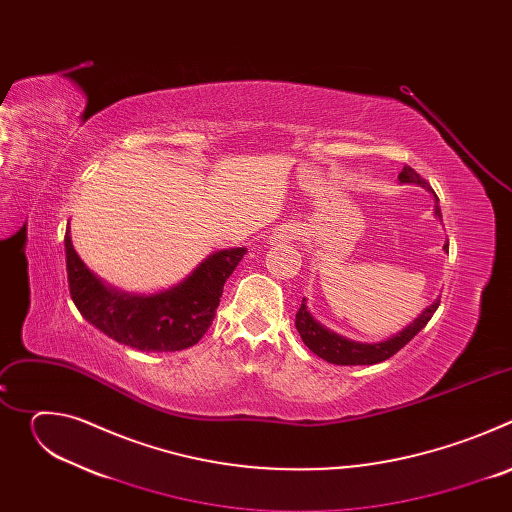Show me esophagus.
I'll use <instances>...</instances> for the list:
<instances>
[{"label": "esophagus", "mask_w": 512, "mask_h": 512, "mask_svg": "<svg viewBox=\"0 0 512 512\" xmlns=\"http://www.w3.org/2000/svg\"><path fill=\"white\" fill-rule=\"evenodd\" d=\"M275 243H289L291 239H294V229L291 227H279L273 231V237H271Z\"/></svg>", "instance_id": "obj_1"}]
</instances>
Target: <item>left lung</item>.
I'll return each mask as SVG.
<instances>
[{
  "label": "left lung",
  "mask_w": 512,
  "mask_h": 512,
  "mask_svg": "<svg viewBox=\"0 0 512 512\" xmlns=\"http://www.w3.org/2000/svg\"><path fill=\"white\" fill-rule=\"evenodd\" d=\"M401 182H413V184H421L423 188L431 190L429 184L411 168L405 166L403 172L399 174ZM433 192V190H431ZM435 196V192H433ZM435 214L437 218H442L440 206H437V196H435ZM444 249L448 251V243L444 245ZM440 306V302H433L413 324H409L403 332H399L397 336L381 342V344H360V342H352L346 340L326 328H322L308 312L306 300H302V308L296 314V328L304 340V344L316 352L320 358L332 362V364H346V367H352V364H377L383 362L387 358H391L395 352H399L433 316V312Z\"/></svg>",
  "instance_id": "1"
}]
</instances>
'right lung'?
Returning a JSON list of instances; mask_svg holds the SVG:
<instances>
[{
    "label": "right lung",
    "instance_id": "right-lung-1",
    "mask_svg": "<svg viewBox=\"0 0 512 512\" xmlns=\"http://www.w3.org/2000/svg\"><path fill=\"white\" fill-rule=\"evenodd\" d=\"M70 298L79 312L109 338L145 352H174L194 346L210 328L225 281L245 255L243 247L212 253L180 285L158 296H127L105 287L64 235Z\"/></svg>",
    "mask_w": 512,
    "mask_h": 512
}]
</instances>
